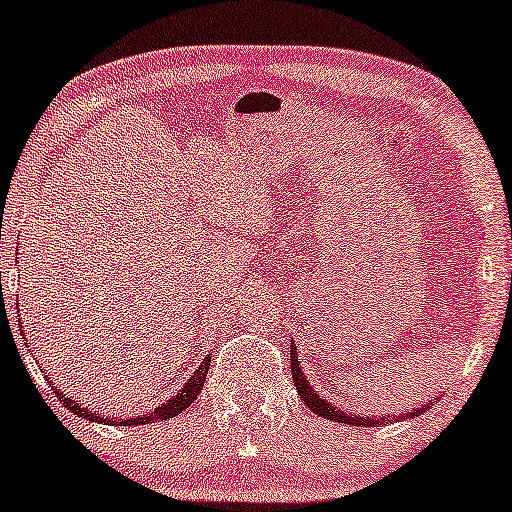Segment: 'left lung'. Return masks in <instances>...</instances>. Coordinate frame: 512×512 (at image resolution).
I'll return each instance as SVG.
<instances>
[{
  "label": "left lung",
  "instance_id": "1",
  "mask_svg": "<svg viewBox=\"0 0 512 512\" xmlns=\"http://www.w3.org/2000/svg\"><path fill=\"white\" fill-rule=\"evenodd\" d=\"M290 371H293V381H295V388H298V395L302 398V403L307 405L315 415L324 417V420H334V422H344V425H356V427H378V425H388L390 417H364V415H346L339 408H334L332 403H327V400L320 398V393H317L315 388L310 386V381L305 378V373H302L300 368V361H298V351H295V344L293 349H290ZM432 403L422 405V408H415L412 412H403V415H395V420H403V417H417L422 415L427 408H430Z\"/></svg>",
  "mask_w": 512,
  "mask_h": 512
}]
</instances>
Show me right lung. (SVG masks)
<instances>
[{
	"mask_svg": "<svg viewBox=\"0 0 512 512\" xmlns=\"http://www.w3.org/2000/svg\"><path fill=\"white\" fill-rule=\"evenodd\" d=\"M210 361L212 359H210V356H207V359L202 361L200 366H197V371L192 373L190 381L185 383L183 390H180L178 395H173V398L166 400V403L158 405V408L153 410V412H148V415H144V417H129V420H119V417H104L97 410H87L85 405L80 403V400H75L73 395H65L63 390L53 386V383H51V388H53V393H56V398L60 400V405H63V408L73 410L75 415L85 417V420H90V422H107V425H112V427L114 425H126V427H129V425H148V422H161V420H168V417L180 415V412H183L185 408H190V405L195 403V398H197V395H200L202 386H205L207 371H210Z\"/></svg>",
	"mask_w": 512,
	"mask_h": 512,
	"instance_id": "1",
	"label": "right lung"
}]
</instances>
